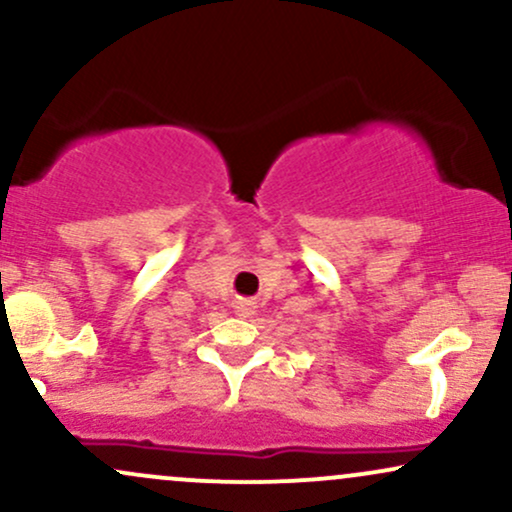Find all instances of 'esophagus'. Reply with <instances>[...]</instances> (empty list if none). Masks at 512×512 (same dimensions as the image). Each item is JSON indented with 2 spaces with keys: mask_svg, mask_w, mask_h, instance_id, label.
Instances as JSON below:
<instances>
[{
  "mask_svg": "<svg viewBox=\"0 0 512 512\" xmlns=\"http://www.w3.org/2000/svg\"><path fill=\"white\" fill-rule=\"evenodd\" d=\"M255 308H257V305L252 303V301H238L236 305H233V310H236L238 317H250V315H255Z\"/></svg>",
  "mask_w": 512,
  "mask_h": 512,
  "instance_id": "obj_1",
  "label": "esophagus"
}]
</instances>
